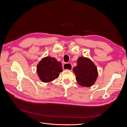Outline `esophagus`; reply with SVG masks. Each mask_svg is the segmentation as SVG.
Wrapping results in <instances>:
<instances>
[{
  "label": "esophagus",
  "instance_id": "esophagus-1",
  "mask_svg": "<svg viewBox=\"0 0 127 127\" xmlns=\"http://www.w3.org/2000/svg\"><path fill=\"white\" fill-rule=\"evenodd\" d=\"M63 68L64 70H68L71 71L72 69V66L70 63L64 64L63 65Z\"/></svg>",
  "mask_w": 127,
  "mask_h": 127
}]
</instances>
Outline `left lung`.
I'll list each match as a JSON object with an SVG mask.
<instances>
[{
  "mask_svg": "<svg viewBox=\"0 0 127 127\" xmlns=\"http://www.w3.org/2000/svg\"><path fill=\"white\" fill-rule=\"evenodd\" d=\"M77 66L73 68L76 79L79 85L90 87L94 85L98 76L97 69L88 58L80 57L77 59Z\"/></svg>",
  "mask_w": 127,
  "mask_h": 127,
  "instance_id": "8db88e82",
  "label": "left lung"
}]
</instances>
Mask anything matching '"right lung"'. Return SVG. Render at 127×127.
<instances>
[{"instance_id": "obj_1", "label": "right lung", "mask_w": 127, "mask_h": 127, "mask_svg": "<svg viewBox=\"0 0 127 127\" xmlns=\"http://www.w3.org/2000/svg\"><path fill=\"white\" fill-rule=\"evenodd\" d=\"M61 62L51 57L42 58L37 65L36 71L42 82L49 83L57 79L63 71Z\"/></svg>"}]
</instances>
